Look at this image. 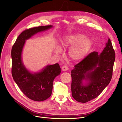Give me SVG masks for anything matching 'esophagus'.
Wrapping results in <instances>:
<instances>
[{"label": "esophagus", "instance_id": "obj_1", "mask_svg": "<svg viewBox=\"0 0 122 122\" xmlns=\"http://www.w3.org/2000/svg\"><path fill=\"white\" fill-rule=\"evenodd\" d=\"M69 70V67L66 66H62V70L63 71H66Z\"/></svg>", "mask_w": 122, "mask_h": 122}]
</instances>
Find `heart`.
Returning a JSON list of instances; mask_svg holds the SVG:
<instances>
[{
	"instance_id": "1",
	"label": "heart",
	"mask_w": 122,
	"mask_h": 122,
	"mask_svg": "<svg viewBox=\"0 0 122 122\" xmlns=\"http://www.w3.org/2000/svg\"><path fill=\"white\" fill-rule=\"evenodd\" d=\"M92 41L85 35L80 33H73L65 36L61 41L62 47H71L68 55L71 60L78 62L84 59L89 52L92 47ZM59 48H56L54 52L58 54Z\"/></svg>"
}]
</instances>
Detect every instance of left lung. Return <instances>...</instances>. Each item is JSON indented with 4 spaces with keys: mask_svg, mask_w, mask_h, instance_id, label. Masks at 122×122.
Segmentation results:
<instances>
[{
    "mask_svg": "<svg viewBox=\"0 0 122 122\" xmlns=\"http://www.w3.org/2000/svg\"><path fill=\"white\" fill-rule=\"evenodd\" d=\"M115 52L110 38L102 52L89 53L71 71V90L76 101L85 103L95 98L110 83L112 76ZM87 81L84 86L82 81Z\"/></svg>",
    "mask_w": 122,
    "mask_h": 122,
    "instance_id": "left-lung-1",
    "label": "left lung"
}]
</instances>
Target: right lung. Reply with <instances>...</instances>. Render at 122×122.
Segmentation results:
<instances>
[{
  "instance_id": "1",
  "label": "right lung",
  "mask_w": 122,
  "mask_h": 122,
  "mask_svg": "<svg viewBox=\"0 0 122 122\" xmlns=\"http://www.w3.org/2000/svg\"><path fill=\"white\" fill-rule=\"evenodd\" d=\"M51 27V25H48L26 29L20 34L11 49L12 77L23 93L36 102L43 101L51 96L53 80L60 74L61 68L57 63L47 66L39 73L32 74L23 65L22 52L26 40Z\"/></svg>"
}]
</instances>
